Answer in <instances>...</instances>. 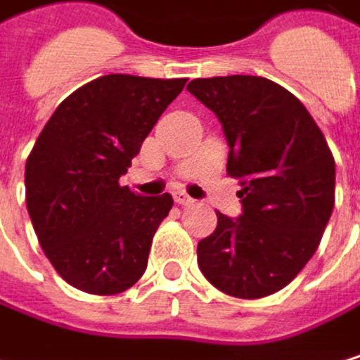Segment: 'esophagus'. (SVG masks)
<instances>
[{"instance_id": "34e87169", "label": "esophagus", "mask_w": 360, "mask_h": 360, "mask_svg": "<svg viewBox=\"0 0 360 360\" xmlns=\"http://www.w3.org/2000/svg\"><path fill=\"white\" fill-rule=\"evenodd\" d=\"M174 202H176V205H181V207H190V205H194V200H192L188 194H184V192H174Z\"/></svg>"}]
</instances>
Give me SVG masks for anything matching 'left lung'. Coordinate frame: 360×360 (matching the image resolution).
<instances>
[{"label":"left lung","mask_w":360,"mask_h":360,"mask_svg":"<svg viewBox=\"0 0 360 360\" xmlns=\"http://www.w3.org/2000/svg\"><path fill=\"white\" fill-rule=\"evenodd\" d=\"M188 90L221 122L243 215L217 213L198 266L219 291L257 300L287 287L321 245L335 205V160L297 96L257 75L198 77Z\"/></svg>","instance_id":"left-lung-1"}]
</instances>
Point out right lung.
<instances>
[{"instance_id":"add662e5","label":"right lung","mask_w":360,"mask_h":360,"mask_svg":"<svg viewBox=\"0 0 360 360\" xmlns=\"http://www.w3.org/2000/svg\"><path fill=\"white\" fill-rule=\"evenodd\" d=\"M186 82L96 77L71 92L39 132L25 166L27 211L46 257L71 287L115 295L143 276L172 196H139L120 176Z\"/></svg>"}]
</instances>
